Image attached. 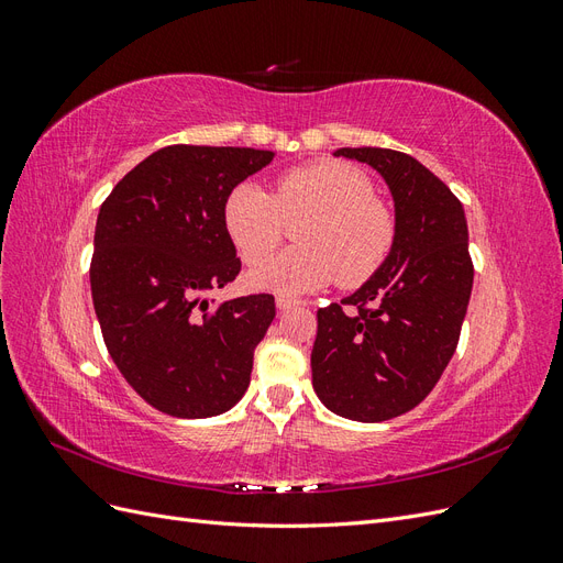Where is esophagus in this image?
<instances>
[{
  "label": "esophagus",
  "instance_id": "1",
  "mask_svg": "<svg viewBox=\"0 0 563 563\" xmlns=\"http://www.w3.org/2000/svg\"><path fill=\"white\" fill-rule=\"evenodd\" d=\"M298 305H302L300 300H296V298H288V296H279L277 298V310H291V308H298Z\"/></svg>",
  "mask_w": 563,
  "mask_h": 563
}]
</instances>
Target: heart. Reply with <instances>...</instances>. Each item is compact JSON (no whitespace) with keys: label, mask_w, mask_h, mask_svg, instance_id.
<instances>
[{"label":"heart","mask_w":563,"mask_h":563,"mask_svg":"<svg viewBox=\"0 0 563 563\" xmlns=\"http://www.w3.org/2000/svg\"><path fill=\"white\" fill-rule=\"evenodd\" d=\"M300 222L301 246L251 272V282L282 294H302L340 279L352 288L368 282L397 242V218L376 199L371 178L345 162L319 159L288 168L272 195L255 183L232 187L223 223L249 265H260Z\"/></svg>","instance_id":"1"}]
</instances>
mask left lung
<instances>
[{"label":"left lung","instance_id":"left-lung-1","mask_svg":"<svg viewBox=\"0 0 563 563\" xmlns=\"http://www.w3.org/2000/svg\"><path fill=\"white\" fill-rule=\"evenodd\" d=\"M395 199L397 242L360 291L317 312L312 385L329 411L383 422L416 408L457 347L474 267L463 203L430 168L387 147H340Z\"/></svg>","mask_w":563,"mask_h":563}]
</instances>
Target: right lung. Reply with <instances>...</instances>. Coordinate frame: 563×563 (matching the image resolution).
<instances>
[{
    "label": "right lung",
    "instance_id": "right-lung-1",
    "mask_svg": "<svg viewBox=\"0 0 563 563\" xmlns=\"http://www.w3.org/2000/svg\"><path fill=\"white\" fill-rule=\"evenodd\" d=\"M269 150L168 145L114 185L100 207L91 296L119 373L157 411L211 418L244 397L275 296L207 298L242 269L223 223L232 187Z\"/></svg>",
    "mask_w": 563,
    "mask_h": 563
}]
</instances>
